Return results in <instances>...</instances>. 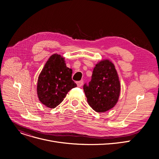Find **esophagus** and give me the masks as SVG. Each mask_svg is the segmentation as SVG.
I'll list each match as a JSON object with an SVG mask.
<instances>
[{
	"instance_id": "esophagus-1",
	"label": "esophagus",
	"mask_w": 159,
	"mask_h": 159,
	"mask_svg": "<svg viewBox=\"0 0 159 159\" xmlns=\"http://www.w3.org/2000/svg\"><path fill=\"white\" fill-rule=\"evenodd\" d=\"M83 84H84V81L83 80H80V81L77 82V84L78 87H81L83 85Z\"/></svg>"
}]
</instances>
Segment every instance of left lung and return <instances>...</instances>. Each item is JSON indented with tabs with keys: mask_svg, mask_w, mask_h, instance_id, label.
Instances as JSON below:
<instances>
[{
	"mask_svg": "<svg viewBox=\"0 0 159 159\" xmlns=\"http://www.w3.org/2000/svg\"><path fill=\"white\" fill-rule=\"evenodd\" d=\"M87 101L98 113L111 109L118 101L120 85L114 64L104 60L96 64L91 80L83 86Z\"/></svg>",
	"mask_w": 159,
	"mask_h": 159,
	"instance_id": "obj_1",
	"label": "left lung"
}]
</instances>
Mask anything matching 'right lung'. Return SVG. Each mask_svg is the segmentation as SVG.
Segmentation results:
<instances>
[{
  "label": "right lung",
  "mask_w": 159,
  "mask_h": 159,
  "mask_svg": "<svg viewBox=\"0 0 159 159\" xmlns=\"http://www.w3.org/2000/svg\"><path fill=\"white\" fill-rule=\"evenodd\" d=\"M71 75L72 70L66 66L62 57L58 54L50 57L38 79L39 101L49 108L59 105L68 91L77 86Z\"/></svg>",
  "instance_id": "obj_1"
}]
</instances>
